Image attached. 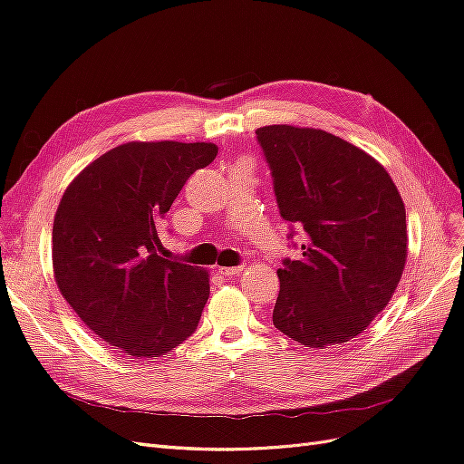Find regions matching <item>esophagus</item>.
<instances>
[{
	"mask_svg": "<svg viewBox=\"0 0 464 464\" xmlns=\"http://www.w3.org/2000/svg\"><path fill=\"white\" fill-rule=\"evenodd\" d=\"M244 271V265H236V266H218V273L224 276H237Z\"/></svg>",
	"mask_w": 464,
	"mask_h": 464,
	"instance_id": "1",
	"label": "esophagus"
}]
</instances>
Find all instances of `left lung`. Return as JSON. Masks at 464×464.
<instances>
[{
  "mask_svg": "<svg viewBox=\"0 0 464 464\" xmlns=\"http://www.w3.org/2000/svg\"><path fill=\"white\" fill-rule=\"evenodd\" d=\"M256 133L280 217L302 234V259L278 269L275 327L310 348L356 339L402 276L409 240L401 193L373 157L333 133L294 125Z\"/></svg>",
  "mask_w": 464,
  "mask_h": 464,
  "instance_id": "1",
  "label": "left lung"
}]
</instances>
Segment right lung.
Masks as SVG:
<instances>
[{"instance_id": "right-lung-1", "label": "right lung", "mask_w": 464, "mask_h": 464, "mask_svg": "<svg viewBox=\"0 0 464 464\" xmlns=\"http://www.w3.org/2000/svg\"><path fill=\"white\" fill-rule=\"evenodd\" d=\"M217 152L213 143H123L91 162L55 210L52 263L62 296L125 356L159 358L199 325L208 273L166 259L159 224Z\"/></svg>"}]
</instances>
